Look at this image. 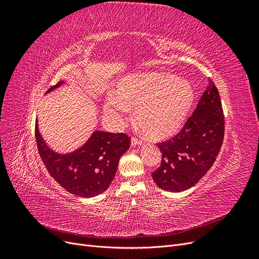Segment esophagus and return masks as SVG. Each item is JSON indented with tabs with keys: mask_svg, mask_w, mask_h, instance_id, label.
<instances>
[{
	"mask_svg": "<svg viewBox=\"0 0 259 259\" xmlns=\"http://www.w3.org/2000/svg\"><path fill=\"white\" fill-rule=\"evenodd\" d=\"M131 144H132V146H139V145L143 144V140L137 138V137H132Z\"/></svg>",
	"mask_w": 259,
	"mask_h": 259,
	"instance_id": "1",
	"label": "esophagus"
}]
</instances>
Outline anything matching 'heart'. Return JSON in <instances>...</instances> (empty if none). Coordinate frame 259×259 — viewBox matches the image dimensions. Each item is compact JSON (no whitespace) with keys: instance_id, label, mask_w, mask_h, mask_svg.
<instances>
[{"instance_id":"b5f03b06","label":"heart","mask_w":259,"mask_h":259,"mask_svg":"<svg viewBox=\"0 0 259 259\" xmlns=\"http://www.w3.org/2000/svg\"><path fill=\"white\" fill-rule=\"evenodd\" d=\"M109 94L105 112L115 124H122L137 107V121L149 136L165 138L183 126L194 101L191 85L166 73H143L126 76Z\"/></svg>"}]
</instances>
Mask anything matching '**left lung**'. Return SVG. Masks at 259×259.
<instances>
[{"label":"left lung","mask_w":259,"mask_h":259,"mask_svg":"<svg viewBox=\"0 0 259 259\" xmlns=\"http://www.w3.org/2000/svg\"><path fill=\"white\" fill-rule=\"evenodd\" d=\"M225 135V116L216 85H208L192 115L179 133L158 143L161 165L152 173L163 190L180 192L189 189L213 166Z\"/></svg>","instance_id":"1"}]
</instances>
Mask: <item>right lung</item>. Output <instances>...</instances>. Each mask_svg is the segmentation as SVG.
<instances>
[{
    "instance_id": "obj_1",
    "label": "right lung",
    "mask_w": 259,
    "mask_h": 259,
    "mask_svg": "<svg viewBox=\"0 0 259 259\" xmlns=\"http://www.w3.org/2000/svg\"><path fill=\"white\" fill-rule=\"evenodd\" d=\"M59 81L46 93L59 88ZM38 154L51 176L65 189L83 198L105 192L113 180L121 156L131 146L124 133L95 131L84 146L68 154H59L46 146L35 122Z\"/></svg>"
}]
</instances>
